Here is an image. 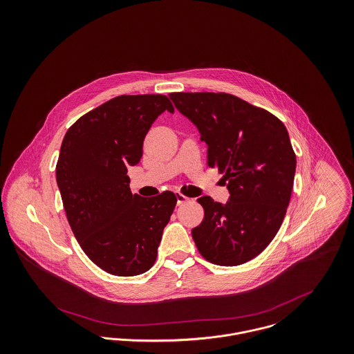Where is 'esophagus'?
<instances>
[{
    "instance_id": "esophagus-1",
    "label": "esophagus",
    "mask_w": 354,
    "mask_h": 354,
    "mask_svg": "<svg viewBox=\"0 0 354 354\" xmlns=\"http://www.w3.org/2000/svg\"><path fill=\"white\" fill-rule=\"evenodd\" d=\"M176 199H178V205H182V203H185V202H187L189 201V198L186 196H183V194H176Z\"/></svg>"
}]
</instances>
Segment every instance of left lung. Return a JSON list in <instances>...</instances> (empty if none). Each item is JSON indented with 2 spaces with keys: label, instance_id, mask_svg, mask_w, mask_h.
<instances>
[{
  "label": "left lung",
  "instance_id": "8db88e82",
  "mask_svg": "<svg viewBox=\"0 0 354 354\" xmlns=\"http://www.w3.org/2000/svg\"><path fill=\"white\" fill-rule=\"evenodd\" d=\"M207 145V165L224 179L230 201H196L205 216L192 235L201 255L237 266L259 255L274 239L290 201L296 155L286 127L269 111L230 93H169Z\"/></svg>",
  "mask_w": 354,
  "mask_h": 354
}]
</instances>
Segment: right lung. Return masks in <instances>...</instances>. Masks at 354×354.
Wrapping results in <instances>:
<instances>
[{
	"instance_id": "add662e5",
	"label": "right lung",
	"mask_w": 354,
	"mask_h": 354,
	"mask_svg": "<svg viewBox=\"0 0 354 354\" xmlns=\"http://www.w3.org/2000/svg\"><path fill=\"white\" fill-rule=\"evenodd\" d=\"M174 106L164 95H122L77 119L55 168L69 225L82 251L110 274L148 272L176 196L131 194L127 167L142 158L152 123Z\"/></svg>"
}]
</instances>
